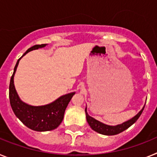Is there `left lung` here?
<instances>
[{
	"label": "left lung",
	"mask_w": 157,
	"mask_h": 157,
	"mask_svg": "<svg viewBox=\"0 0 157 157\" xmlns=\"http://www.w3.org/2000/svg\"><path fill=\"white\" fill-rule=\"evenodd\" d=\"M144 108L145 106L141 109V110L138 112V114L134 116V117L130 119L129 120L126 122H123L121 124H118L116 126H109L105 124V123H101V122L98 121V120H95L94 118L91 117L88 115L87 113V110L86 108L85 112H86V120L88 122L89 125L94 131L99 133V134H104V135H116V134H120V133L123 132L125 130H127V128L130 127L131 125H133L134 123H135L137 120H138V118L140 117V116L141 115L142 112L144 110Z\"/></svg>",
	"instance_id": "left-lung-1"
}]
</instances>
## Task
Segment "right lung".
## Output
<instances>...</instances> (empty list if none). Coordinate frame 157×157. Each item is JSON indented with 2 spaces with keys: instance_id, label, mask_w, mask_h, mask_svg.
<instances>
[{
  "instance_id": "add662e5",
  "label": "right lung",
  "mask_w": 157,
  "mask_h": 157,
  "mask_svg": "<svg viewBox=\"0 0 157 157\" xmlns=\"http://www.w3.org/2000/svg\"><path fill=\"white\" fill-rule=\"evenodd\" d=\"M46 45L47 44L34 45L28 48L23 56L30 51L44 48ZM22 57L18 59L15 66L9 85V100L14 113L25 126L35 131L43 132L57 128L63 121L65 109L75 92L65 94L52 101V103L41 106H33L23 102L19 98L14 85V76Z\"/></svg>"
}]
</instances>
